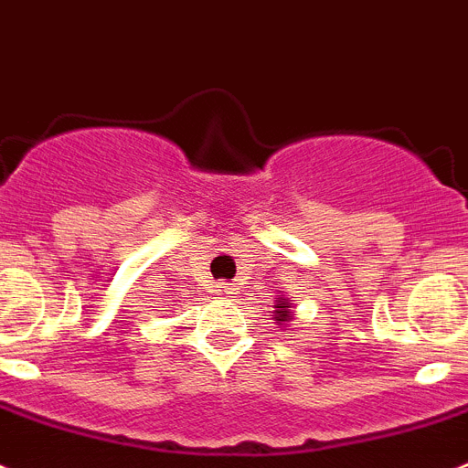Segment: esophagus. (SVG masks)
Here are the masks:
<instances>
[{
  "instance_id": "34e87169",
  "label": "esophagus",
  "mask_w": 468,
  "mask_h": 468,
  "mask_svg": "<svg viewBox=\"0 0 468 468\" xmlns=\"http://www.w3.org/2000/svg\"><path fill=\"white\" fill-rule=\"evenodd\" d=\"M214 292H217V296H224V298H229L230 293L235 292L233 286L229 284V282H217V284H214Z\"/></svg>"
}]
</instances>
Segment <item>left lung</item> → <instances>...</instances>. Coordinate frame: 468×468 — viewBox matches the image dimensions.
Masks as SVG:
<instances>
[{
    "instance_id": "left-lung-1",
    "label": "left lung",
    "mask_w": 468,
    "mask_h": 468,
    "mask_svg": "<svg viewBox=\"0 0 468 468\" xmlns=\"http://www.w3.org/2000/svg\"><path fill=\"white\" fill-rule=\"evenodd\" d=\"M275 307H277V310H275V314H272V317L277 319V324L286 322V319H289V305H286L284 298H282V301H277Z\"/></svg>"
}]
</instances>
